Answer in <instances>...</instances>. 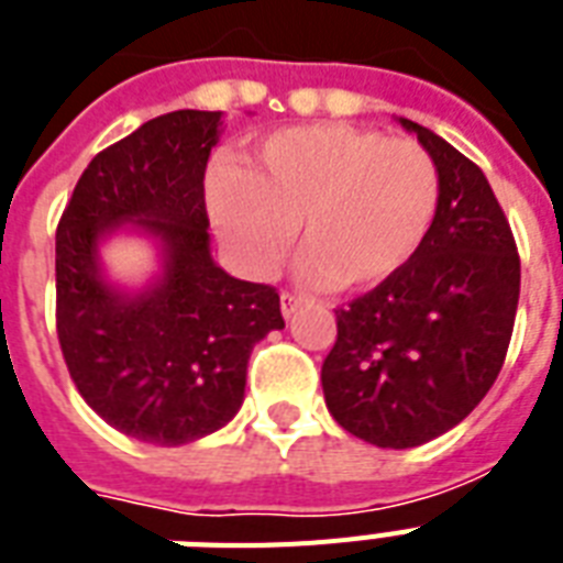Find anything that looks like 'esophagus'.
Masks as SVG:
<instances>
[{"label": "esophagus", "instance_id": "34e87169", "mask_svg": "<svg viewBox=\"0 0 563 563\" xmlns=\"http://www.w3.org/2000/svg\"><path fill=\"white\" fill-rule=\"evenodd\" d=\"M300 303H303V298H300L298 291H283V295H280V312L286 318H289L291 312L300 307Z\"/></svg>", "mask_w": 563, "mask_h": 563}]
</instances>
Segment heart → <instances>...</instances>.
Returning <instances> with one entry per match:
<instances>
[{"instance_id": "obj_1", "label": "heart", "mask_w": 563, "mask_h": 563, "mask_svg": "<svg viewBox=\"0 0 563 563\" xmlns=\"http://www.w3.org/2000/svg\"><path fill=\"white\" fill-rule=\"evenodd\" d=\"M438 201L441 175L423 145L347 125L274 131L247 172L219 169L210 180L212 224L245 272L268 277L298 228L307 277L342 289L402 272Z\"/></svg>"}]
</instances>
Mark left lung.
<instances>
[{"label":"left lung","instance_id":"left-lung-1","mask_svg":"<svg viewBox=\"0 0 563 563\" xmlns=\"http://www.w3.org/2000/svg\"><path fill=\"white\" fill-rule=\"evenodd\" d=\"M432 154L441 201L402 272L335 309L321 365L327 409L376 446L427 444L471 415L506 362L520 256L488 178L429 128L400 119Z\"/></svg>","mask_w":563,"mask_h":563}]
</instances>
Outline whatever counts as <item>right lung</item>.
I'll return each mask as SVG.
<instances>
[{"label":"right lung","instance_id":"1","mask_svg":"<svg viewBox=\"0 0 563 563\" xmlns=\"http://www.w3.org/2000/svg\"><path fill=\"white\" fill-rule=\"evenodd\" d=\"M219 110H175L90 161L57 221V342L75 388L113 429L189 444L242 406L260 339L283 330L280 295L212 263L203 172ZM136 220L167 247L157 287L131 299L100 280L98 239Z\"/></svg>","mask_w":563,"mask_h":563}]
</instances>
